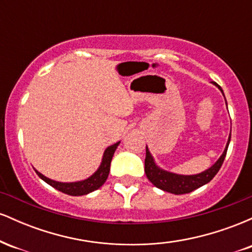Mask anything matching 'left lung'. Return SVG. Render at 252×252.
<instances>
[{"mask_svg": "<svg viewBox=\"0 0 252 252\" xmlns=\"http://www.w3.org/2000/svg\"><path fill=\"white\" fill-rule=\"evenodd\" d=\"M211 83L220 90L222 96H224V92H222L220 86L215 82H211ZM225 103H226V99H225ZM226 106H227V103H226ZM230 140H231V132L230 135H228L227 143L226 146H225V149L224 152H222V154L220 155V158H219L209 169L204 170V172L199 173V174H192V175L176 174V173L169 172V170H166L161 168V167H158V163L155 162V158H153L152 153L149 152L148 147H146L144 172H146V175L147 178H148V180L152 182L155 187L164 190V192L173 193V194H176V195L190 193L194 189H199V187L209 184V182L215 178L217 173L219 172V169H220L221 164L225 160V156H226Z\"/></svg>", "mask_w": 252, "mask_h": 252, "instance_id": "obj_1", "label": "left lung"}]
</instances>
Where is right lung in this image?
<instances>
[{
	"label": "right lung",
	"mask_w": 252,
	"mask_h": 252,
	"mask_svg": "<svg viewBox=\"0 0 252 252\" xmlns=\"http://www.w3.org/2000/svg\"><path fill=\"white\" fill-rule=\"evenodd\" d=\"M120 143L121 141H118V142L111 144V146H109L108 148L104 150L102 162H100L98 169L91 176H89L88 179H84V180L74 181V182L56 181L41 174V173L37 172L36 169L35 172L36 174L39 175V178H41L43 181L47 182L48 185H51L52 187H54L56 189L60 190V192L65 193V194L74 195V196L89 194V193L94 192V190L99 189L104 182L106 181V179H108L109 176L110 164H111L112 156H114L115 152H116L118 144Z\"/></svg>",
	"instance_id": "obj_1"
}]
</instances>
